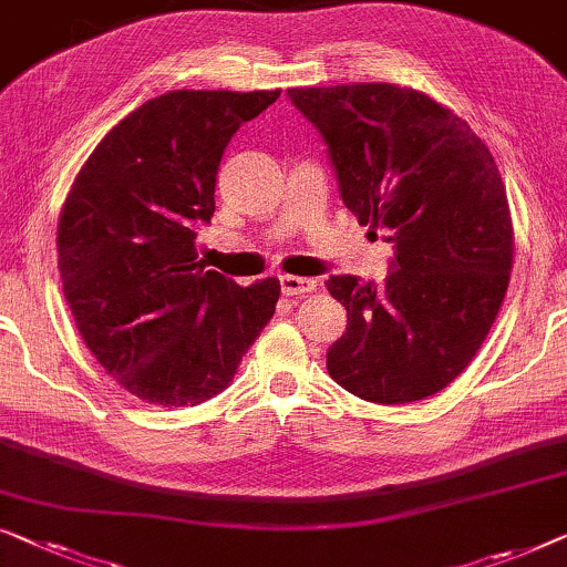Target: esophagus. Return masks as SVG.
<instances>
[{"label":"esophagus","mask_w":567,"mask_h":567,"mask_svg":"<svg viewBox=\"0 0 567 567\" xmlns=\"http://www.w3.org/2000/svg\"><path fill=\"white\" fill-rule=\"evenodd\" d=\"M281 291L286 297H301V293L317 291V281L303 276H281Z\"/></svg>","instance_id":"34e87169"}]
</instances>
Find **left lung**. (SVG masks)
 <instances>
[{"label": "left lung", "mask_w": 567, "mask_h": 567, "mask_svg": "<svg viewBox=\"0 0 567 567\" xmlns=\"http://www.w3.org/2000/svg\"><path fill=\"white\" fill-rule=\"evenodd\" d=\"M289 96L330 147L344 207L396 243L383 284L327 281L348 309L327 371L375 404L432 396L481 350L508 289L514 225L494 155L416 89L371 81Z\"/></svg>", "instance_id": "1"}]
</instances>
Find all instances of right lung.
Here are the masks:
<instances>
[{
	"instance_id": "add662e5",
	"label": "right lung",
	"mask_w": 567,
	"mask_h": 567,
	"mask_svg": "<svg viewBox=\"0 0 567 567\" xmlns=\"http://www.w3.org/2000/svg\"><path fill=\"white\" fill-rule=\"evenodd\" d=\"M276 92L178 89L94 147L59 217L63 297L86 348L133 396L196 406L227 389L281 284L237 286L196 260L229 137Z\"/></svg>"
}]
</instances>
